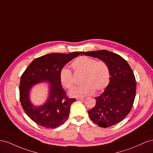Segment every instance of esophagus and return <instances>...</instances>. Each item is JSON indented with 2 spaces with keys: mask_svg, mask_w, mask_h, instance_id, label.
<instances>
[{
  "mask_svg": "<svg viewBox=\"0 0 153 153\" xmlns=\"http://www.w3.org/2000/svg\"><path fill=\"white\" fill-rule=\"evenodd\" d=\"M85 98L84 97H80V98H77V100H78V101H81V100H84Z\"/></svg>",
  "mask_w": 153,
  "mask_h": 153,
  "instance_id": "obj_1",
  "label": "esophagus"
}]
</instances>
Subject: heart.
Returning <instances> with one entry per match:
<instances>
[{"label":"heart","instance_id":"heart-1","mask_svg":"<svg viewBox=\"0 0 153 153\" xmlns=\"http://www.w3.org/2000/svg\"><path fill=\"white\" fill-rule=\"evenodd\" d=\"M74 73H82V85L75 87L70 94L72 97H81L93 94L95 90L101 91L110 83V72L107 63L102 60H95L82 56L74 59L72 64ZM59 80L67 89L71 90L74 85V77L71 70L63 67L59 72Z\"/></svg>","mask_w":153,"mask_h":153}]
</instances>
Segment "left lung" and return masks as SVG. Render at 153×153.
I'll list each match as a JSON object with an SVG mask.
<instances>
[{
  "instance_id": "obj_1",
  "label": "left lung",
  "mask_w": 153,
  "mask_h": 153,
  "mask_svg": "<svg viewBox=\"0 0 153 153\" xmlns=\"http://www.w3.org/2000/svg\"><path fill=\"white\" fill-rule=\"evenodd\" d=\"M82 54L105 62L111 76L105 90L95 97V106L88 111L90 119L102 128L119 123L131 110L136 95V80L131 68L120 56L108 51L82 52Z\"/></svg>"
}]
</instances>
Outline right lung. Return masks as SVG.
I'll return each mask as SVG.
<instances>
[{"mask_svg":"<svg viewBox=\"0 0 153 153\" xmlns=\"http://www.w3.org/2000/svg\"><path fill=\"white\" fill-rule=\"evenodd\" d=\"M81 53H52L42 56L34 59L24 72L20 82V101L26 114L34 123L46 128H56L67 120L70 108L76 99L67 97L59 80V72ZM43 80L51 82L50 97L44 105L35 107L29 101V90L33 85Z\"/></svg>","mask_w":153,"mask_h":153,"instance_id":"add662e5","label":"right lung"}]
</instances>
